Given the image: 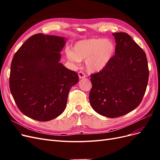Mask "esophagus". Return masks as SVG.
Wrapping results in <instances>:
<instances>
[{
	"label": "esophagus",
	"mask_w": 160,
	"mask_h": 160,
	"mask_svg": "<svg viewBox=\"0 0 160 160\" xmlns=\"http://www.w3.org/2000/svg\"><path fill=\"white\" fill-rule=\"evenodd\" d=\"M78 75H79V78L80 79L85 78V73H84L83 71H79L78 72Z\"/></svg>",
	"instance_id": "1"
}]
</instances>
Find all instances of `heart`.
Returning <instances> with one entry per match:
<instances>
[{"label":"heart","instance_id":"b5f03b06","mask_svg":"<svg viewBox=\"0 0 160 160\" xmlns=\"http://www.w3.org/2000/svg\"><path fill=\"white\" fill-rule=\"evenodd\" d=\"M115 51V45L111 40L90 38L76 42L72 51L69 49L66 51V55L67 59L72 62L85 61L87 70L98 72L107 67Z\"/></svg>","mask_w":160,"mask_h":160}]
</instances>
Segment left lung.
I'll return each mask as SVG.
<instances>
[{
  "mask_svg": "<svg viewBox=\"0 0 160 160\" xmlns=\"http://www.w3.org/2000/svg\"><path fill=\"white\" fill-rule=\"evenodd\" d=\"M115 55L104 69L91 75V107L105 117L115 118L138 107L149 79L146 55L128 33L115 32Z\"/></svg>",
  "mask_w": 160,
  "mask_h": 160,
  "instance_id": "8db88e82",
  "label": "left lung"
}]
</instances>
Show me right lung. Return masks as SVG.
<instances>
[{
    "instance_id": "add662e5",
    "label": "right lung",
    "mask_w": 160,
    "mask_h": 160,
    "mask_svg": "<svg viewBox=\"0 0 160 160\" xmlns=\"http://www.w3.org/2000/svg\"><path fill=\"white\" fill-rule=\"evenodd\" d=\"M66 40L36 34L14 55L9 86L18 108L28 118L40 122L57 118L66 108L70 89L78 83L77 72L59 62Z\"/></svg>"
}]
</instances>
